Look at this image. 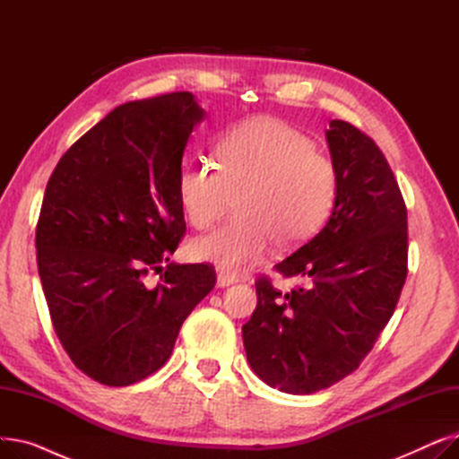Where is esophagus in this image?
I'll list each match as a JSON object with an SVG mask.
<instances>
[{"label":"esophagus","mask_w":459,"mask_h":459,"mask_svg":"<svg viewBox=\"0 0 459 459\" xmlns=\"http://www.w3.org/2000/svg\"><path fill=\"white\" fill-rule=\"evenodd\" d=\"M239 279H242V277H239L234 272H229V270H221L220 273H217V284H220V286H230V284L238 282Z\"/></svg>","instance_id":"obj_1"}]
</instances>
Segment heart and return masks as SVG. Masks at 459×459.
Here are the masks:
<instances>
[{
	"label": "heart",
	"mask_w": 459,
	"mask_h": 459,
	"mask_svg": "<svg viewBox=\"0 0 459 459\" xmlns=\"http://www.w3.org/2000/svg\"><path fill=\"white\" fill-rule=\"evenodd\" d=\"M336 195V169L315 151L303 132L273 117H253L221 135L215 165L189 163L178 177V199L187 221L212 229L229 212L236 215L195 239L191 256L223 270L258 260L275 242L299 246L325 221Z\"/></svg>",
	"instance_id": "heart-1"
}]
</instances>
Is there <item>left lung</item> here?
<instances>
[{
	"mask_svg": "<svg viewBox=\"0 0 459 459\" xmlns=\"http://www.w3.org/2000/svg\"><path fill=\"white\" fill-rule=\"evenodd\" d=\"M336 197L325 227L275 264L303 281L279 292L258 277L242 327L251 368L290 394L327 389L359 368L389 324L407 277V208L374 139L331 120Z\"/></svg>",
	"mask_w": 459,
	"mask_h": 459,
	"instance_id": "1",
	"label": "left lung"
}]
</instances>
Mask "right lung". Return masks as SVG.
<instances>
[{
    "mask_svg": "<svg viewBox=\"0 0 459 459\" xmlns=\"http://www.w3.org/2000/svg\"><path fill=\"white\" fill-rule=\"evenodd\" d=\"M203 115L187 91L118 106L48 180L35 236L48 310L72 363L108 387L160 370L215 286L212 264L169 262L186 234L182 154Z\"/></svg>",
    "mask_w": 459,
    "mask_h": 459,
    "instance_id": "obj_1",
    "label": "right lung"
}]
</instances>
